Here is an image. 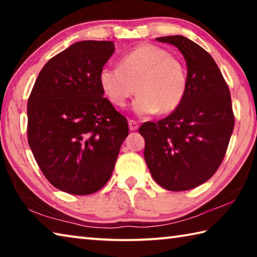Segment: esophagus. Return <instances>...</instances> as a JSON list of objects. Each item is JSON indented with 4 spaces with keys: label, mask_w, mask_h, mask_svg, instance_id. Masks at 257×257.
Masks as SVG:
<instances>
[{
    "label": "esophagus",
    "mask_w": 257,
    "mask_h": 257,
    "mask_svg": "<svg viewBox=\"0 0 257 257\" xmlns=\"http://www.w3.org/2000/svg\"><path fill=\"white\" fill-rule=\"evenodd\" d=\"M129 129L130 130H137L138 129V123L135 120H129Z\"/></svg>",
    "instance_id": "esophagus-1"
}]
</instances>
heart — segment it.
<instances>
[{
	"label": "heart",
	"instance_id": "heart-1",
	"mask_svg": "<svg viewBox=\"0 0 257 257\" xmlns=\"http://www.w3.org/2000/svg\"><path fill=\"white\" fill-rule=\"evenodd\" d=\"M98 80L104 94L118 107L125 105L136 85L138 95L133 110L143 116L177 110L188 89L185 63L153 44H142L129 51L121 58L120 67H103Z\"/></svg>",
	"mask_w": 257,
	"mask_h": 257
}]
</instances>
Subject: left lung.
Wrapping results in <instances>:
<instances>
[{
  "mask_svg": "<svg viewBox=\"0 0 257 257\" xmlns=\"http://www.w3.org/2000/svg\"><path fill=\"white\" fill-rule=\"evenodd\" d=\"M156 41L178 47L186 60L188 89L177 110L156 122H145L144 158L163 188H195L214 175L225 155L234 116L229 87L207 52L181 35Z\"/></svg>",
  "mask_w": 257,
  "mask_h": 257,
  "instance_id": "obj_1",
  "label": "left lung"
}]
</instances>
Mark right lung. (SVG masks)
Returning a JSON list of instances; mask_svg holds the SVG:
<instances>
[{"label": "right lung", "mask_w": 257, "mask_h": 257, "mask_svg": "<svg viewBox=\"0 0 257 257\" xmlns=\"http://www.w3.org/2000/svg\"><path fill=\"white\" fill-rule=\"evenodd\" d=\"M114 47L107 41L69 46L43 67L28 99L30 150L46 179L68 194L101 189L128 136L127 119L98 80Z\"/></svg>", "instance_id": "add662e5"}]
</instances>
